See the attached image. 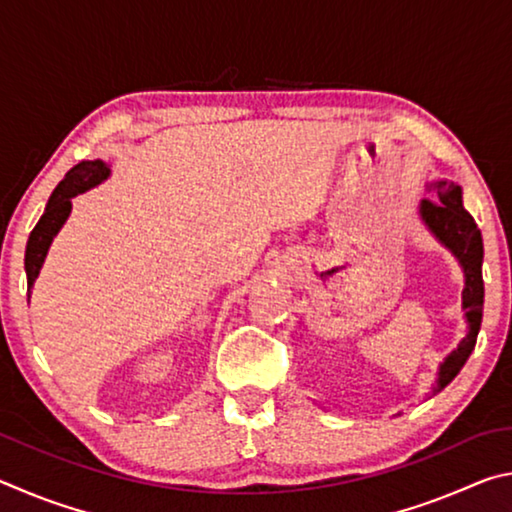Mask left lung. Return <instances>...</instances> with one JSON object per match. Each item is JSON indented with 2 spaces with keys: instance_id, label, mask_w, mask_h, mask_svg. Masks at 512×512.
Wrapping results in <instances>:
<instances>
[{
  "instance_id": "1",
  "label": "left lung",
  "mask_w": 512,
  "mask_h": 512,
  "mask_svg": "<svg viewBox=\"0 0 512 512\" xmlns=\"http://www.w3.org/2000/svg\"><path fill=\"white\" fill-rule=\"evenodd\" d=\"M429 192L431 198L420 201V219L431 230L440 244L452 250V255L458 259L465 275V289H463V311L467 318V336L461 345L449 354V357L440 363L438 368V381L436 393L452 381L476 345V336L481 329L483 318V239L481 230L476 228L470 212L463 207V189L456 183H447V180H436L431 183Z\"/></svg>"
}]
</instances>
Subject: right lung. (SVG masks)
Returning <instances> with one entry per match:
<instances>
[{"label":"right lung","instance_id":"1","mask_svg":"<svg viewBox=\"0 0 512 512\" xmlns=\"http://www.w3.org/2000/svg\"><path fill=\"white\" fill-rule=\"evenodd\" d=\"M110 176V167L103 160H83L76 167L65 173V178L60 180L58 187L51 194L49 203L45 207V214L40 216L36 228L31 230L27 241V253H24V271H27V284L29 291L40 275V268L45 264L47 250L51 241L58 235V230L63 228L69 212H72V198L76 194L88 192V189L97 187ZM31 298V296H29Z\"/></svg>","mask_w":512,"mask_h":512}]
</instances>
